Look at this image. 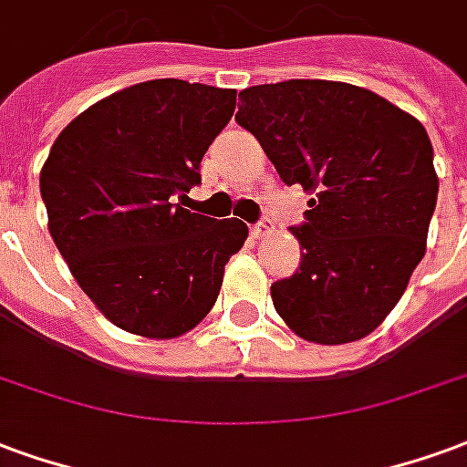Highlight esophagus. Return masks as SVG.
I'll use <instances>...</instances> for the list:
<instances>
[{
	"label": "esophagus",
	"instance_id": "obj_1",
	"mask_svg": "<svg viewBox=\"0 0 467 467\" xmlns=\"http://www.w3.org/2000/svg\"><path fill=\"white\" fill-rule=\"evenodd\" d=\"M268 234H274V223H271L268 219L258 221V223H254V226H251V236L254 238H264V236H268Z\"/></svg>",
	"mask_w": 467,
	"mask_h": 467
}]
</instances>
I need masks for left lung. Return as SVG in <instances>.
Segmentation results:
<instances>
[{"label":"left lung","mask_w":467,"mask_h":467,"mask_svg":"<svg viewBox=\"0 0 467 467\" xmlns=\"http://www.w3.org/2000/svg\"><path fill=\"white\" fill-rule=\"evenodd\" d=\"M236 121L284 183L313 193L296 274L271 285L285 326L321 346L358 341L386 321L425 256L438 199L423 124L373 91L291 79L238 94Z\"/></svg>","instance_id":"1"}]
</instances>
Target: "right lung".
Returning a JSON list of instances; mask_svg holds the SVG:
<instances>
[{
  "label": "right lung",
  "mask_w": 467,
  "mask_h": 467,
  "mask_svg": "<svg viewBox=\"0 0 467 467\" xmlns=\"http://www.w3.org/2000/svg\"><path fill=\"white\" fill-rule=\"evenodd\" d=\"M236 89L141 81L64 126L39 173L49 234L81 291L121 331L169 341L213 308L248 226L176 199L201 182Z\"/></svg>",
  "instance_id": "right-lung-1"
}]
</instances>
